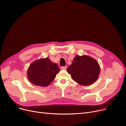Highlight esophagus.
<instances>
[{
  "mask_svg": "<svg viewBox=\"0 0 126 126\" xmlns=\"http://www.w3.org/2000/svg\"><path fill=\"white\" fill-rule=\"evenodd\" d=\"M61 68L62 69H66L67 68V67H66V66H62V67H61Z\"/></svg>",
  "mask_w": 126,
  "mask_h": 126,
  "instance_id": "obj_1",
  "label": "esophagus"
}]
</instances>
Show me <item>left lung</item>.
<instances>
[{
	"label": "left lung",
	"mask_w": 126,
	"mask_h": 126,
	"mask_svg": "<svg viewBox=\"0 0 126 126\" xmlns=\"http://www.w3.org/2000/svg\"><path fill=\"white\" fill-rule=\"evenodd\" d=\"M67 72L77 83L89 85L97 80L100 73V67L96 60L90 57L76 56Z\"/></svg>",
	"instance_id": "1"
}]
</instances>
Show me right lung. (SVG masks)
<instances>
[{
    "mask_svg": "<svg viewBox=\"0 0 126 126\" xmlns=\"http://www.w3.org/2000/svg\"><path fill=\"white\" fill-rule=\"evenodd\" d=\"M60 71L57 64L52 63L47 58L41 59L31 64L27 75L32 84L45 87L51 83Z\"/></svg>",
    "mask_w": 126,
    "mask_h": 126,
    "instance_id": "right-lung-1",
    "label": "right lung"
}]
</instances>
